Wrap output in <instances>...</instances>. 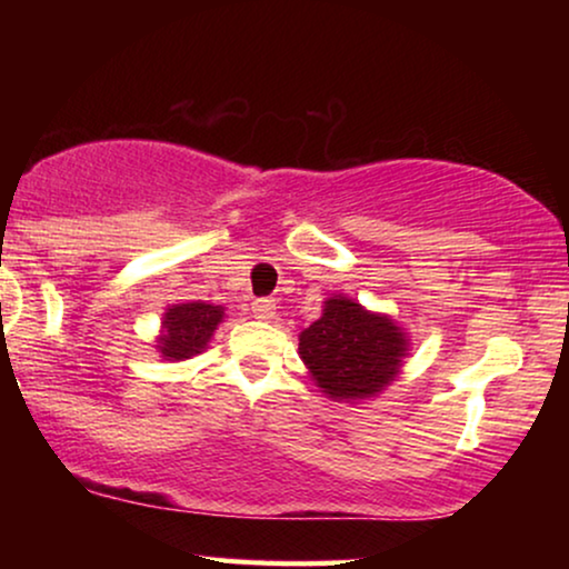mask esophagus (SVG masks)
I'll use <instances>...</instances> for the list:
<instances>
[{"mask_svg": "<svg viewBox=\"0 0 569 569\" xmlns=\"http://www.w3.org/2000/svg\"><path fill=\"white\" fill-rule=\"evenodd\" d=\"M251 310L259 321H274L277 318V302L271 298H256L251 302Z\"/></svg>", "mask_w": 569, "mask_h": 569, "instance_id": "esophagus-1", "label": "esophagus"}]
</instances>
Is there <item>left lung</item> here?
<instances>
[{
    "mask_svg": "<svg viewBox=\"0 0 569 569\" xmlns=\"http://www.w3.org/2000/svg\"><path fill=\"white\" fill-rule=\"evenodd\" d=\"M409 339L388 316L349 298H329L323 316L300 333V357L316 386L333 401L370 399L391 386Z\"/></svg>",
    "mask_w": 569,
    "mask_h": 569,
    "instance_id": "obj_1",
    "label": "left lung"
}]
</instances>
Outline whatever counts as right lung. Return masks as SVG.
I'll list each match as a JSON object with an SVG mask.
<instances>
[{
    "mask_svg": "<svg viewBox=\"0 0 569 569\" xmlns=\"http://www.w3.org/2000/svg\"><path fill=\"white\" fill-rule=\"evenodd\" d=\"M222 318L224 308L212 306V302L193 300L170 306L162 316V333L158 339V352L162 355V360H191L193 355L204 352Z\"/></svg>",
    "mask_w": 569,
    "mask_h": 569,
    "instance_id": "right-lung-1",
    "label": "right lung"
}]
</instances>
